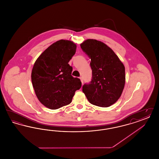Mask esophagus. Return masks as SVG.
<instances>
[{
    "label": "esophagus",
    "instance_id": "34e87169",
    "mask_svg": "<svg viewBox=\"0 0 159 159\" xmlns=\"http://www.w3.org/2000/svg\"><path fill=\"white\" fill-rule=\"evenodd\" d=\"M79 79H80V81H81V82H82V84H83V78H82V77H79Z\"/></svg>",
    "mask_w": 159,
    "mask_h": 159
}]
</instances>
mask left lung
Instances as JSON below:
<instances>
[{"instance_id":"obj_1","label":"left lung","mask_w":159,"mask_h":159,"mask_svg":"<svg viewBox=\"0 0 159 159\" xmlns=\"http://www.w3.org/2000/svg\"><path fill=\"white\" fill-rule=\"evenodd\" d=\"M91 58L92 78L82 91L89 102L101 107L114 104L120 97L125 84V68L113 51L104 43L87 39L80 44Z\"/></svg>"}]
</instances>
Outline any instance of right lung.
Instances as JSON below:
<instances>
[{"instance_id": "1", "label": "right lung", "mask_w": 159, "mask_h": 159, "mask_svg": "<svg viewBox=\"0 0 159 159\" xmlns=\"http://www.w3.org/2000/svg\"><path fill=\"white\" fill-rule=\"evenodd\" d=\"M76 44L60 40L49 46L35 61L31 82L39 101L46 107L55 110L71 103L80 80L71 76L68 62L76 53Z\"/></svg>"}]
</instances>
